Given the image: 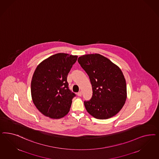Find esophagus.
I'll return each instance as SVG.
<instances>
[{
    "mask_svg": "<svg viewBox=\"0 0 159 159\" xmlns=\"http://www.w3.org/2000/svg\"><path fill=\"white\" fill-rule=\"evenodd\" d=\"M78 97H81L82 96V92L81 91H79L78 92Z\"/></svg>",
    "mask_w": 159,
    "mask_h": 159,
    "instance_id": "obj_1",
    "label": "esophagus"
}]
</instances>
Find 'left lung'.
<instances>
[{"instance_id":"1","label":"left lung","mask_w":159,"mask_h":159,"mask_svg":"<svg viewBox=\"0 0 159 159\" xmlns=\"http://www.w3.org/2000/svg\"><path fill=\"white\" fill-rule=\"evenodd\" d=\"M78 63L87 72L92 85V96L84 101L88 112L98 119L116 115L126 99V84L121 70L99 54L80 57Z\"/></svg>"}]
</instances>
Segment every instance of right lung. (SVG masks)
I'll return each instance as SVG.
<instances>
[{
	"label": "right lung",
	"mask_w": 159,
	"mask_h": 159,
	"mask_svg": "<svg viewBox=\"0 0 159 159\" xmlns=\"http://www.w3.org/2000/svg\"><path fill=\"white\" fill-rule=\"evenodd\" d=\"M77 58L58 53L36 68L31 82L32 99L37 109L47 117L60 119L69 112L76 95L69 89L67 76Z\"/></svg>",
	"instance_id": "1"
}]
</instances>
